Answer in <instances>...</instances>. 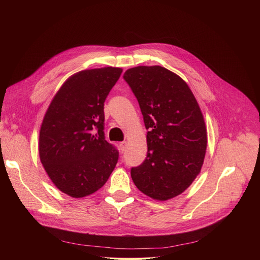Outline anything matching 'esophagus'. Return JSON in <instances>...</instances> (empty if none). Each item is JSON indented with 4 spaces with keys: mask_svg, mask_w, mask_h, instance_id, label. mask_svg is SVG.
Listing matches in <instances>:
<instances>
[{
    "mask_svg": "<svg viewBox=\"0 0 260 260\" xmlns=\"http://www.w3.org/2000/svg\"><path fill=\"white\" fill-rule=\"evenodd\" d=\"M119 146H120V149H121V151L123 152L125 148H126V141H123V142H120V144H119Z\"/></svg>",
    "mask_w": 260,
    "mask_h": 260,
    "instance_id": "esophagus-1",
    "label": "esophagus"
}]
</instances>
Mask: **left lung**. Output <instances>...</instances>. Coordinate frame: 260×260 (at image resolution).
<instances>
[{
	"mask_svg": "<svg viewBox=\"0 0 260 260\" xmlns=\"http://www.w3.org/2000/svg\"><path fill=\"white\" fill-rule=\"evenodd\" d=\"M124 79L149 130L147 156L131 169L132 180L150 198L169 200L184 192L201 171L207 147L204 117L185 81L164 67H134Z\"/></svg>",
	"mask_w": 260,
	"mask_h": 260,
	"instance_id": "left-lung-1",
	"label": "left lung"
}]
</instances>
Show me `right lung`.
I'll return each instance as SVG.
<instances>
[{
    "label": "right lung",
    "mask_w": 260,
    "mask_h": 260,
    "mask_svg": "<svg viewBox=\"0 0 260 260\" xmlns=\"http://www.w3.org/2000/svg\"><path fill=\"white\" fill-rule=\"evenodd\" d=\"M121 68L83 70L69 77L44 116L39 155L49 178L60 191L82 198L104 185L118 161L105 140L104 102Z\"/></svg>",
    "instance_id": "obj_1"
}]
</instances>
